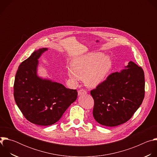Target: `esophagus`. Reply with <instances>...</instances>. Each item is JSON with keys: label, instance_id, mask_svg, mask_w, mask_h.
I'll use <instances>...</instances> for the list:
<instances>
[{"label": "esophagus", "instance_id": "obj_1", "mask_svg": "<svg viewBox=\"0 0 157 157\" xmlns=\"http://www.w3.org/2000/svg\"><path fill=\"white\" fill-rule=\"evenodd\" d=\"M78 95L79 96H80V95H82V94H86V93H87V92H86V91H85L84 89H80V90H79L78 91Z\"/></svg>", "mask_w": 157, "mask_h": 157}]
</instances>
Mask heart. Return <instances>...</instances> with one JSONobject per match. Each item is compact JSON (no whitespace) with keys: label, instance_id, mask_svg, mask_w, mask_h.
Listing matches in <instances>:
<instances>
[{"label":"heart","instance_id":"b5f03b06","mask_svg":"<svg viewBox=\"0 0 157 157\" xmlns=\"http://www.w3.org/2000/svg\"><path fill=\"white\" fill-rule=\"evenodd\" d=\"M110 68L111 61L108 56L91 53L75 58L68 73L74 82L79 78L84 79L87 86L95 87L104 80Z\"/></svg>","mask_w":157,"mask_h":157}]
</instances>
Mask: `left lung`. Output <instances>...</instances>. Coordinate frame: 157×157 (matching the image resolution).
Masks as SVG:
<instances>
[{
    "label": "left lung",
    "instance_id": "1",
    "mask_svg": "<svg viewBox=\"0 0 157 157\" xmlns=\"http://www.w3.org/2000/svg\"><path fill=\"white\" fill-rule=\"evenodd\" d=\"M93 116L100 124L114 127L128 121L145 96L144 72L132 61L120 72L113 73L91 91Z\"/></svg>",
    "mask_w": 157,
    "mask_h": 157
}]
</instances>
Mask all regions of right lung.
<instances>
[{"label":"right lung","mask_w":157,"mask_h":157,"mask_svg":"<svg viewBox=\"0 0 157 157\" xmlns=\"http://www.w3.org/2000/svg\"><path fill=\"white\" fill-rule=\"evenodd\" d=\"M47 50L43 48L35 51L20 64L13 85L14 99L24 116L43 126L58 122L78 96L76 89L38 76V59Z\"/></svg>","instance_id":"obj_1"}]
</instances>
